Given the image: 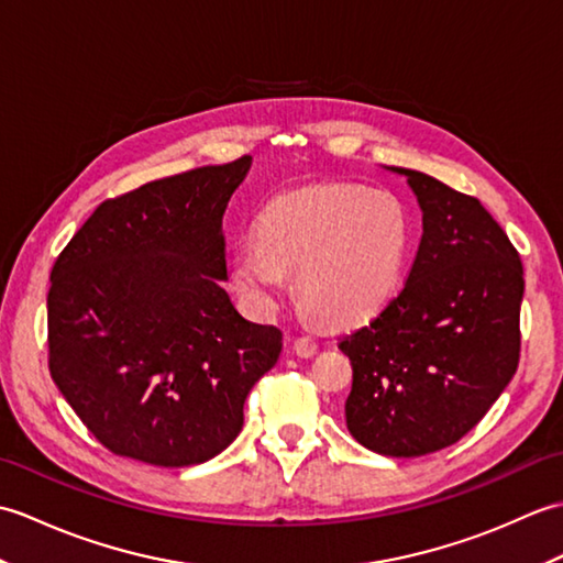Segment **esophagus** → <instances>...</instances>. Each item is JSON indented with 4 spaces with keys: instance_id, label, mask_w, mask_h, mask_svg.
Segmentation results:
<instances>
[{
    "instance_id": "obj_1",
    "label": "esophagus",
    "mask_w": 563,
    "mask_h": 563,
    "mask_svg": "<svg viewBox=\"0 0 563 563\" xmlns=\"http://www.w3.org/2000/svg\"><path fill=\"white\" fill-rule=\"evenodd\" d=\"M317 349H319L317 341L309 339V336H300V339L292 343V351L300 355V357H312L317 353Z\"/></svg>"
}]
</instances>
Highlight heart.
Returning a JSON list of instances; mask_svg holds the SVG:
<instances>
[{
	"instance_id": "obj_1",
	"label": "heart",
	"mask_w": 563,
	"mask_h": 563,
	"mask_svg": "<svg viewBox=\"0 0 563 563\" xmlns=\"http://www.w3.org/2000/svg\"><path fill=\"white\" fill-rule=\"evenodd\" d=\"M411 236L409 206L389 188H297L258 214L256 242L234 249L230 283L251 312L268 314L283 295V273L295 271L307 309L331 324H357L397 295Z\"/></svg>"
}]
</instances>
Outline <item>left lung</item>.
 <instances>
[{"instance_id": "left-lung-1", "label": "left lung", "mask_w": 563, "mask_h": 563, "mask_svg": "<svg viewBox=\"0 0 563 563\" xmlns=\"http://www.w3.org/2000/svg\"><path fill=\"white\" fill-rule=\"evenodd\" d=\"M406 176L423 236L404 290L339 349L351 357L345 426L363 448L421 457L457 442L508 387L520 357L522 263L479 200Z\"/></svg>"}]
</instances>
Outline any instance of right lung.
Segmentation results:
<instances>
[{
  "instance_id": "add662e5",
  "label": "right lung",
  "mask_w": 563,
  "mask_h": 563,
  "mask_svg": "<svg viewBox=\"0 0 563 563\" xmlns=\"http://www.w3.org/2000/svg\"><path fill=\"white\" fill-rule=\"evenodd\" d=\"M251 157L106 200L51 273L57 389L93 438L154 466L212 460L244 426L283 333L236 312L222 218Z\"/></svg>"
}]
</instances>
